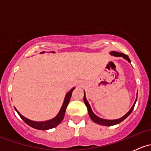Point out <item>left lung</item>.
Listing matches in <instances>:
<instances>
[{"label":"left lung","instance_id":"obj_1","mask_svg":"<svg viewBox=\"0 0 151 151\" xmlns=\"http://www.w3.org/2000/svg\"><path fill=\"white\" fill-rule=\"evenodd\" d=\"M110 55H112V56H115V57H122L125 59V60H127L128 62L131 63V60H130V59H129V56L126 55H125V54H123V53L118 52H115V51H111L110 52ZM84 93L85 94H84V98H83V99H84L85 104L86 105L87 109H88V114H89V116H90V118H91V119L92 120V121H93L94 123H97V124L102 125V126H114V125L118 124V123H120L121 122H122L123 121H124V120L126 119V118H127V117L129 116V115H130L131 113H132V110H133L134 107V105H135V103H136V101H137V93L136 100H135V101H134V103L133 106H132V108L129 109V111L127 112V113L125 114V115H123V117H121V118H118V119L107 120V119H104V118H99V117L97 116L96 115H95V114L93 113V112L92 111V109H91V106H90L89 103H88V100H87L86 96H85V92H84Z\"/></svg>","mask_w":151,"mask_h":151}]
</instances>
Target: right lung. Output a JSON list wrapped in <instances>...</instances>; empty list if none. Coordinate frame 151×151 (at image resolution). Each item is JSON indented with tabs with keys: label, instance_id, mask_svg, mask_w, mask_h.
Listing matches in <instances>:
<instances>
[{
	"label": "right lung",
	"instance_id": "add662e5",
	"mask_svg": "<svg viewBox=\"0 0 151 151\" xmlns=\"http://www.w3.org/2000/svg\"><path fill=\"white\" fill-rule=\"evenodd\" d=\"M46 52H40V54H43V53H45ZM52 53H55V52L51 51ZM75 87L71 88L68 92L66 93V96H65L64 98V101H63V104H62L61 108H60V111L58 113V115L56 116H55L54 118H52V119L48 120V121H31V120L28 119V118H25L24 117L23 115H21L20 113L19 112V111L14 107L15 110L17 111V112L18 113V115L20 116V118L25 121V123H26L28 126H30V127L33 128V129H39V130H48V129H51L52 128L56 127V126H58L61 121H63V118H64V115L65 112H66V109L67 106H68V103H69L70 99H71V94H72L73 91L74 90Z\"/></svg>",
	"mask_w": 151,
	"mask_h": 151
}]
</instances>
